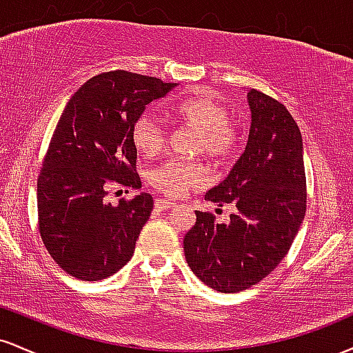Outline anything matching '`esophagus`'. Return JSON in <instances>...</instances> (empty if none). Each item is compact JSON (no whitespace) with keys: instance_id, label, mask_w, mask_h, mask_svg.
<instances>
[{"instance_id":"obj_1","label":"esophagus","mask_w":353,"mask_h":353,"mask_svg":"<svg viewBox=\"0 0 353 353\" xmlns=\"http://www.w3.org/2000/svg\"><path fill=\"white\" fill-rule=\"evenodd\" d=\"M174 205H176V202L174 201H168V199H157L156 201V208L159 210H168V209L174 208Z\"/></svg>"}]
</instances>
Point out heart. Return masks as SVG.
Segmentation results:
<instances>
[{
  "label": "heart",
  "instance_id": "b5f03b06",
  "mask_svg": "<svg viewBox=\"0 0 353 353\" xmlns=\"http://www.w3.org/2000/svg\"><path fill=\"white\" fill-rule=\"evenodd\" d=\"M172 119L197 129L192 152L224 161L236 151L237 134L230 124L229 109L210 96H192L168 108ZM132 143L144 156L159 154L165 145V129L152 112H144L132 125ZM151 184L168 196H181L185 190L199 188L205 181V168L196 159H169L149 174Z\"/></svg>",
  "mask_w": 353,
  "mask_h": 353
}]
</instances>
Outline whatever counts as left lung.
<instances>
[{"mask_svg": "<svg viewBox=\"0 0 353 353\" xmlns=\"http://www.w3.org/2000/svg\"><path fill=\"white\" fill-rule=\"evenodd\" d=\"M247 145L224 181L205 192L221 208L234 204L228 224L196 210L184 237L188 265L217 292L236 294L261 282L289 252L305 216V169L299 125L283 104L247 89Z\"/></svg>", "mask_w": 353, "mask_h": 353, "instance_id": "1", "label": "left lung"}]
</instances>
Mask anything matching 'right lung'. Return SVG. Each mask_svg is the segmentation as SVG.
Instances as JSON below:
<instances>
[{
    "label": "right lung",
    "instance_id": "1",
    "mask_svg": "<svg viewBox=\"0 0 353 353\" xmlns=\"http://www.w3.org/2000/svg\"><path fill=\"white\" fill-rule=\"evenodd\" d=\"M176 83L128 71L98 74L68 101L38 179L39 232L61 269L103 281L131 261L154 205L139 192L112 205L111 185L141 189L132 125Z\"/></svg>",
    "mask_w": 353,
    "mask_h": 353
}]
</instances>
